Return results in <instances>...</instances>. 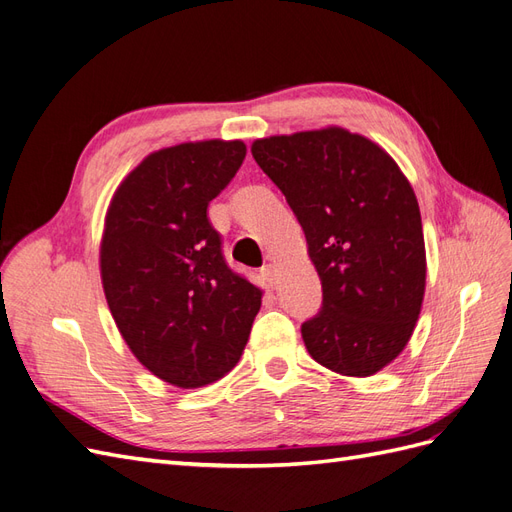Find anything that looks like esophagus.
Here are the masks:
<instances>
[{"mask_svg":"<svg viewBox=\"0 0 512 512\" xmlns=\"http://www.w3.org/2000/svg\"><path fill=\"white\" fill-rule=\"evenodd\" d=\"M260 275H262V280H265L271 288L278 284V273H275V267L273 265H265L260 269Z\"/></svg>","mask_w":512,"mask_h":512,"instance_id":"obj_1","label":"esophagus"}]
</instances>
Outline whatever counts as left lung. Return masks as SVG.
<instances>
[{
  "instance_id": "1",
  "label": "left lung",
  "mask_w": 512,
  "mask_h": 512,
  "mask_svg": "<svg viewBox=\"0 0 512 512\" xmlns=\"http://www.w3.org/2000/svg\"><path fill=\"white\" fill-rule=\"evenodd\" d=\"M284 193L323 286L301 325L308 353L347 377H370L405 349L422 308L424 234L416 193L383 148L338 127L252 144Z\"/></svg>"
}]
</instances>
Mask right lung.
<instances>
[{
	"label": "right lung",
	"mask_w": 512,
	"mask_h": 512,
	"mask_svg": "<svg viewBox=\"0 0 512 512\" xmlns=\"http://www.w3.org/2000/svg\"><path fill=\"white\" fill-rule=\"evenodd\" d=\"M245 153L222 140L163 148L124 178L107 211V306L133 355L185 390L234 368L260 310V288L228 267L206 211Z\"/></svg>",
	"instance_id": "right-lung-1"
}]
</instances>
